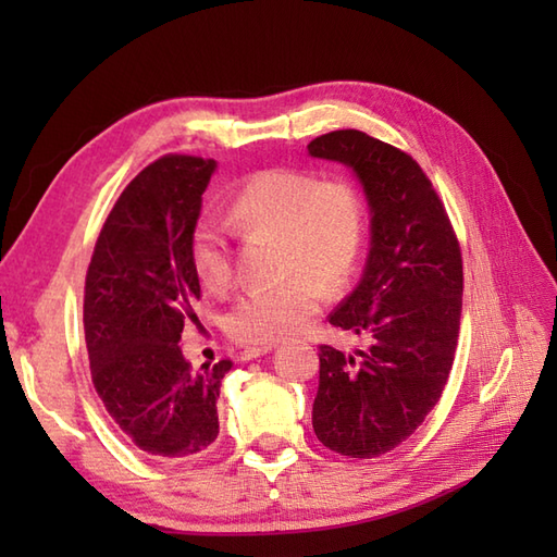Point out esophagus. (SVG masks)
Returning a JSON list of instances; mask_svg holds the SVG:
<instances>
[{
  "label": "esophagus",
  "instance_id": "1",
  "mask_svg": "<svg viewBox=\"0 0 557 557\" xmlns=\"http://www.w3.org/2000/svg\"><path fill=\"white\" fill-rule=\"evenodd\" d=\"M270 351H272L270 345H265V347H246V349L242 351V361L260 359V357H265V354H270Z\"/></svg>",
  "mask_w": 557,
  "mask_h": 557
}]
</instances>
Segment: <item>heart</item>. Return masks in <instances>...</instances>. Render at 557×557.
<instances>
[{"label":"heart","instance_id":"1","mask_svg":"<svg viewBox=\"0 0 557 557\" xmlns=\"http://www.w3.org/2000/svg\"><path fill=\"white\" fill-rule=\"evenodd\" d=\"M236 232L280 236L285 282L246 292L230 311V335L246 345H275L299 335L321 311L327 287H337L357 265L366 212L357 188L345 180L318 182L299 170L253 174L227 208ZM232 230L218 215H203L191 236L198 280L220 289L232 277ZM295 275L292 276L290 272Z\"/></svg>","mask_w":557,"mask_h":557}]
</instances>
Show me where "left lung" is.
I'll return each instance as SVG.
<instances>
[{"mask_svg": "<svg viewBox=\"0 0 557 557\" xmlns=\"http://www.w3.org/2000/svg\"><path fill=\"white\" fill-rule=\"evenodd\" d=\"M309 156L349 168L371 215L363 275L330 315L366 347H321L313 431L339 455L371 459L407 441L443 395L459 337V244L407 152L342 128L313 138Z\"/></svg>", "mask_w": 557, "mask_h": 557, "instance_id": "1", "label": "left lung"}]
</instances>
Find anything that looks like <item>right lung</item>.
<instances>
[{"label":"right lung","mask_w":557,"mask_h":557,"mask_svg":"<svg viewBox=\"0 0 557 557\" xmlns=\"http://www.w3.org/2000/svg\"><path fill=\"white\" fill-rule=\"evenodd\" d=\"M218 162L168 156L124 188L86 275L83 327L90 375L124 437L180 461L220 433L218 397L232 361L194 371L180 347L200 299L191 236Z\"/></svg>","instance_id":"obj_1"}]
</instances>
